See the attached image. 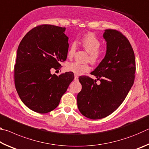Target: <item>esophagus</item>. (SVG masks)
<instances>
[{
  "label": "esophagus",
  "mask_w": 149,
  "mask_h": 149,
  "mask_svg": "<svg viewBox=\"0 0 149 149\" xmlns=\"http://www.w3.org/2000/svg\"><path fill=\"white\" fill-rule=\"evenodd\" d=\"M74 80L75 81H77L78 80V76H77L76 74H75V75H74Z\"/></svg>",
  "instance_id": "obj_1"
}]
</instances>
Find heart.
I'll list each match as a JSON object with an SVG mask.
<instances>
[{"label":"heart","instance_id":"obj_1","mask_svg":"<svg viewBox=\"0 0 149 149\" xmlns=\"http://www.w3.org/2000/svg\"><path fill=\"white\" fill-rule=\"evenodd\" d=\"M78 42L87 52H89L88 60H89L93 64H95L99 61L101 54L99 49L101 45V42L94 34L90 33L85 35ZM75 50H76V44L75 42H73L70 45L68 51V58H71L74 56ZM65 68L68 71L74 73L76 75L84 74L90 70V66L88 64H83L76 62L68 63Z\"/></svg>","mask_w":149,"mask_h":149}]
</instances>
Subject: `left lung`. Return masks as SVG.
<instances>
[{"instance_id": "8db88e82", "label": "left lung", "mask_w": 149, "mask_h": 149, "mask_svg": "<svg viewBox=\"0 0 149 149\" xmlns=\"http://www.w3.org/2000/svg\"><path fill=\"white\" fill-rule=\"evenodd\" d=\"M107 42L104 58L89 77H79L82 85L77 97L79 112L89 119L99 120L114 112L125 100L134 82L135 54L128 39L114 29H105Z\"/></svg>"}]
</instances>
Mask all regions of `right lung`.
<instances>
[{
  "label": "right lung",
  "instance_id": "right-lung-1",
  "mask_svg": "<svg viewBox=\"0 0 149 149\" xmlns=\"http://www.w3.org/2000/svg\"><path fill=\"white\" fill-rule=\"evenodd\" d=\"M65 27L42 25L27 33L20 42L14 66L15 86L29 109L45 114L55 109L74 79L72 72L52 74L65 61L68 51Z\"/></svg>",
  "mask_w": 149,
  "mask_h": 149
}]
</instances>
